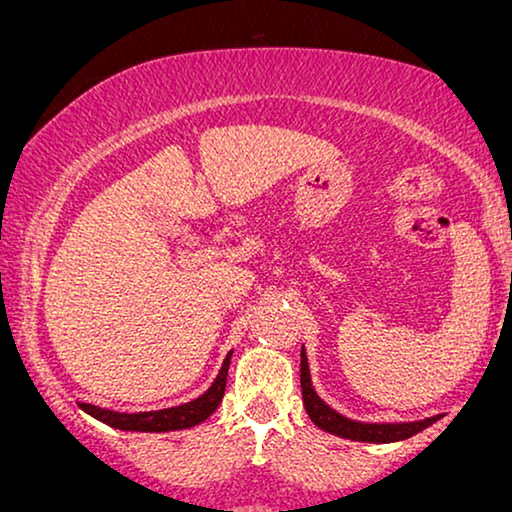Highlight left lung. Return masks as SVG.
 Segmentation results:
<instances>
[{"label":"left lung","instance_id":"obj_1","mask_svg":"<svg viewBox=\"0 0 512 512\" xmlns=\"http://www.w3.org/2000/svg\"><path fill=\"white\" fill-rule=\"evenodd\" d=\"M300 385H302V404H305L307 416L311 418V422H314L318 429H323V432L342 436V439L365 441V443L404 441L439 420V416L416 420V422H358V420L344 418L342 413L330 409V406L316 395L314 385H311L305 346H302V353H300Z\"/></svg>","mask_w":512,"mask_h":512}]
</instances>
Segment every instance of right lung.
Instances as JSON below:
<instances>
[{"label": "right lung", "mask_w": 512, "mask_h": 512, "mask_svg": "<svg viewBox=\"0 0 512 512\" xmlns=\"http://www.w3.org/2000/svg\"><path fill=\"white\" fill-rule=\"evenodd\" d=\"M233 351L226 355L224 365H221L217 379L207 388L201 397L191 399L187 404L170 406V409H159V411H140V413H120L101 409V406L94 404H80V409L90 413L92 418L106 422V425L115 429H124V432H175V429H187L194 425H201L217 411L221 404V397H224L226 390V376H228V365H231Z\"/></svg>", "instance_id": "obj_1"}]
</instances>
